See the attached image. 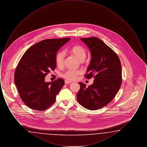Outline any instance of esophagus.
<instances>
[{"label":"esophagus","mask_w":147,"mask_h":147,"mask_svg":"<svg viewBox=\"0 0 147 147\" xmlns=\"http://www.w3.org/2000/svg\"><path fill=\"white\" fill-rule=\"evenodd\" d=\"M71 82H69L68 80H65V84H71Z\"/></svg>","instance_id":"esophagus-1"}]
</instances>
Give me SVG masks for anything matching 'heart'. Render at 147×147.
<instances>
[{
	"label": "heart",
	"mask_w": 147,
	"mask_h": 147,
	"mask_svg": "<svg viewBox=\"0 0 147 147\" xmlns=\"http://www.w3.org/2000/svg\"><path fill=\"white\" fill-rule=\"evenodd\" d=\"M71 55L77 57L80 61L84 60L86 56V52L84 47L80 45H76L71 47L69 49ZM65 55L63 51H59L56 55V63L58 67H62L64 63ZM82 74L81 70H69L66 71L62 75L64 79L71 82L77 79V78Z\"/></svg>",
	"instance_id": "1"
}]
</instances>
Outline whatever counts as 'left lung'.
Returning a JSON list of instances; mask_svg holds the SVG:
<instances>
[{
    "mask_svg": "<svg viewBox=\"0 0 147 147\" xmlns=\"http://www.w3.org/2000/svg\"><path fill=\"white\" fill-rule=\"evenodd\" d=\"M91 51V59L85 77L94 78L88 88L79 83L78 102L85 109L95 110L109 104L115 98L122 84V67L119 56L97 37L82 38Z\"/></svg>",
    "mask_w": 147,
    "mask_h": 147,
    "instance_id": "obj_1",
    "label": "left lung"
}]
</instances>
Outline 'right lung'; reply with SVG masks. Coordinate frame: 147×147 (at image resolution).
<instances>
[{
    "mask_svg": "<svg viewBox=\"0 0 147 147\" xmlns=\"http://www.w3.org/2000/svg\"><path fill=\"white\" fill-rule=\"evenodd\" d=\"M70 38L46 39L30 47L22 56L14 74V82L22 101L29 108L45 111L53 105L64 84L58 78L45 82V78L56 67V55Z\"/></svg>",
    "mask_w": 147,
    "mask_h": 147,
    "instance_id": "1",
    "label": "right lung"
}]
</instances>
